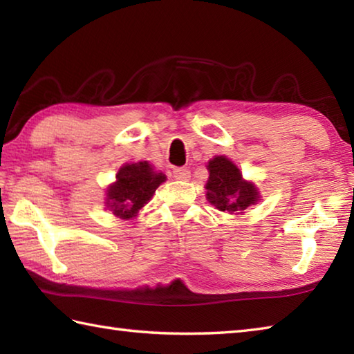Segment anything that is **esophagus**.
Here are the masks:
<instances>
[{"instance_id":"34e87169","label":"esophagus","mask_w":354,"mask_h":354,"mask_svg":"<svg viewBox=\"0 0 354 354\" xmlns=\"http://www.w3.org/2000/svg\"><path fill=\"white\" fill-rule=\"evenodd\" d=\"M173 176L179 179V181H187L190 178V170L187 167H176L173 169Z\"/></svg>"}]
</instances>
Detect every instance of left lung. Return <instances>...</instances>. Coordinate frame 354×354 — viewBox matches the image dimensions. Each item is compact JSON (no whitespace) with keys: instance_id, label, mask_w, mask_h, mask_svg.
<instances>
[{"instance_id":"1","label":"left lung","mask_w":354,"mask_h":354,"mask_svg":"<svg viewBox=\"0 0 354 354\" xmlns=\"http://www.w3.org/2000/svg\"><path fill=\"white\" fill-rule=\"evenodd\" d=\"M207 199L221 212H243L259 201L255 187L243 181L240 170L228 158L216 156L208 162Z\"/></svg>"}]
</instances>
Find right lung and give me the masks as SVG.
Returning <instances> with one entry per match:
<instances>
[{
	"label": "right lung",
	"instance_id": "add662e5",
	"mask_svg": "<svg viewBox=\"0 0 354 354\" xmlns=\"http://www.w3.org/2000/svg\"><path fill=\"white\" fill-rule=\"evenodd\" d=\"M164 181L165 175L155 173L147 161L126 164L118 171L117 183L108 189V207L122 219H131Z\"/></svg>",
	"mask_w": 354,
	"mask_h": 354
}]
</instances>
